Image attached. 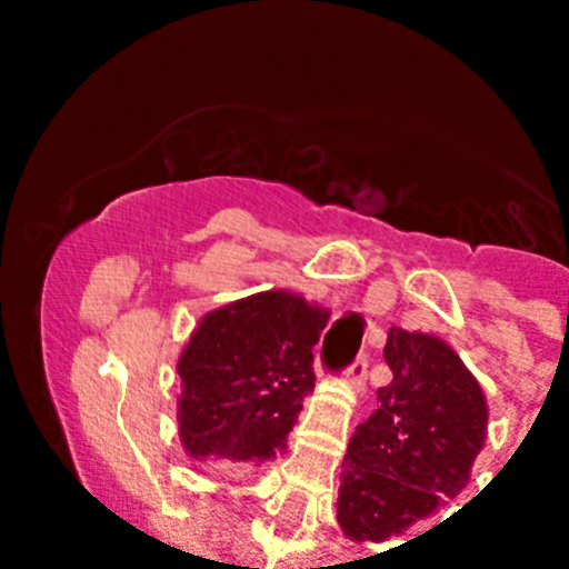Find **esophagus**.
<instances>
[{
	"mask_svg": "<svg viewBox=\"0 0 569 569\" xmlns=\"http://www.w3.org/2000/svg\"><path fill=\"white\" fill-rule=\"evenodd\" d=\"M365 376H367V356H359V359L345 370V379L350 381V387H361L365 385Z\"/></svg>",
	"mask_w": 569,
	"mask_h": 569,
	"instance_id": "obj_1",
	"label": "esophagus"
}]
</instances>
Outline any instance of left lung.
Here are the masks:
<instances>
[{
  "mask_svg": "<svg viewBox=\"0 0 569 569\" xmlns=\"http://www.w3.org/2000/svg\"><path fill=\"white\" fill-rule=\"evenodd\" d=\"M393 381L356 427L339 487V525L353 541H387L459 496L487 436V401L456 350L390 328Z\"/></svg>",
  "mask_w": 569,
  "mask_h": 569,
  "instance_id": "obj_1",
  "label": "left lung"
}]
</instances>
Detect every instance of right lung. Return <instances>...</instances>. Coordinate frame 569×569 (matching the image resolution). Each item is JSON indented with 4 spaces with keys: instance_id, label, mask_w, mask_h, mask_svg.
I'll return each instance as SVG.
<instances>
[{
    "instance_id": "obj_1",
    "label": "right lung",
    "mask_w": 569,
    "mask_h": 569,
    "mask_svg": "<svg viewBox=\"0 0 569 569\" xmlns=\"http://www.w3.org/2000/svg\"><path fill=\"white\" fill-rule=\"evenodd\" d=\"M328 319V310L288 290L204 316L176 365L184 450L222 470L276 459L316 385L313 345Z\"/></svg>"
}]
</instances>
